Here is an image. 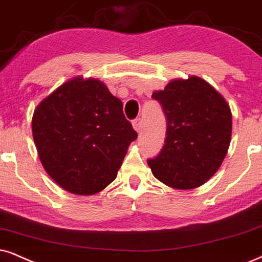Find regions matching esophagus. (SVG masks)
Wrapping results in <instances>:
<instances>
[{"label":"esophagus","mask_w":262,"mask_h":262,"mask_svg":"<svg viewBox=\"0 0 262 262\" xmlns=\"http://www.w3.org/2000/svg\"><path fill=\"white\" fill-rule=\"evenodd\" d=\"M132 124H133V128L135 129L137 132H140L141 128H142V121L141 118H135V120L132 122Z\"/></svg>","instance_id":"esophagus-1"}]
</instances>
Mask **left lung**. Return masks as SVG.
Masks as SVG:
<instances>
[{
    "label": "left lung",
    "instance_id": "left-lung-1",
    "mask_svg": "<svg viewBox=\"0 0 262 262\" xmlns=\"http://www.w3.org/2000/svg\"><path fill=\"white\" fill-rule=\"evenodd\" d=\"M167 118V137L157 157L147 161L156 179L177 190L207 183L226 157L232 114L223 95L197 76L171 79L152 93Z\"/></svg>",
    "mask_w": 262,
    "mask_h": 262
}]
</instances>
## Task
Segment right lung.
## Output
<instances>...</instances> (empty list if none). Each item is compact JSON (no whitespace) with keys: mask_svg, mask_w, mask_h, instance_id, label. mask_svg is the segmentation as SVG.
I'll list each match as a JSON object with an SVG mask.
<instances>
[{"mask_svg":"<svg viewBox=\"0 0 262 262\" xmlns=\"http://www.w3.org/2000/svg\"><path fill=\"white\" fill-rule=\"evenodd\" d=\"M32 137L49 177L71 193L91 196L115 180L138 134L106 85L75 77L37 105Z\"/></svg>","mask_w":262,"mask_h":262,"instance_id":"right-lung-1","label":"right lung"}]
</instances>
